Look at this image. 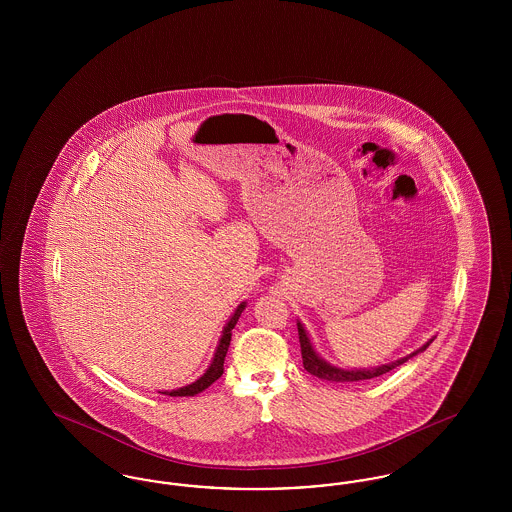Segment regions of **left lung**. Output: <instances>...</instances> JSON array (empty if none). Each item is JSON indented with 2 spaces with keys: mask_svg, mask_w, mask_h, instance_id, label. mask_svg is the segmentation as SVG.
<instances>
[{
  "mask_svg": "<svg viewBox=\"0 0 512 512\" xmlns=\"http://www.w3.org/2000/svg\"><path fill=\"white\" fill-rule=\"evenodd\" d=\"M297 332H299V343H301V357H303V366L307 372H311L313 376H317L320 380H328V382H361V380H370V378H376V376H382L386 372H390L393 368H397L403 363H407L411 357L422 353L434 338L430 341H426L420 349L413 351L411 355L390 363V365L378 366V368H363V370H345V368H338V366H332L330 363H326L324 359L318 357L313 343L309 340L305 328L301 322H297Z\"/></svg>",
  "mask_w": 512,
  "mask_h": 512,
  "instance_id": "8db88e82",
  "label": "left lung"
}]
</instances>
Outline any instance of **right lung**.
<instances>
[{"label":"right lung","mask_w":512,"mask_h":512,"mask_svg":"<svg viewBox=\"0 0 512 512\" xmlns=\"http://www.w3.org/2000/svg\"><path fill=\"white\" fill-rule=\"evenodd\" d=\"M244 309L245 301L238 305V309L234 311V315L226 322V326H224V330H222V336H220L219 347H217V351H215V357H213L209 368L205 370V374H203L201 378H197L195 382H192L190 386H184V388H178V390L161 391V393L171 395V397H188V395H195V393H201V391L207 390L215 380H219L220 376H222V372H224V357H226L228 345H230V340H232V330H234L238 318L242 317V311H244Z\"/></svg>","instance_id":"1"}]
</instances>
